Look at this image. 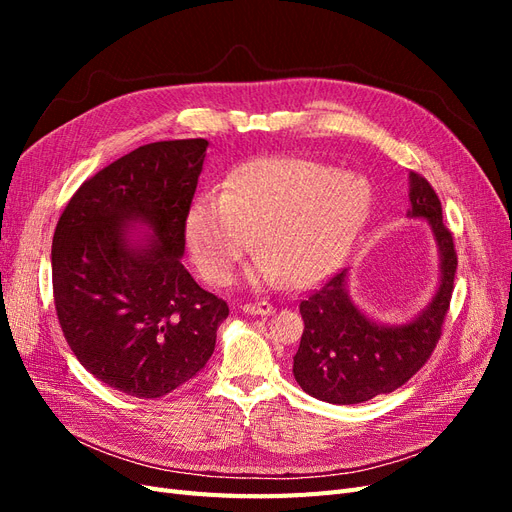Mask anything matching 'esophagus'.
Returning a JSON list of instances; mask_svg holds the SVG:
<instances>
[{"instance_id": "esophagus-1", "label": "esophagus", "mask_w": 512, "mask_h": 512, "mask_svg": "<svg viewBox=\"0 0 512 512\" xmlns=\"http://www.w3.org/2000/svg\"><path fill=\"white\" fill-rule=\"evenodd\" d=\"M241 309H243L245 314H250V316H271L275 312V307L271 303H267V301L245 303V305H241Z\"/></svg>"}]
</instances>
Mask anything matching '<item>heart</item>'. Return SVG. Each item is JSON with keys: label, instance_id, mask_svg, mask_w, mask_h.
<instances>
[{"label": "heart", "instance_id": "1", "mask_svg": "<svg viewBox=\"0 0 512 512\" xmlns=\"http://www.w3.org/2000/svg\"><path fill=\"white\" fill-rule=\"evenodd\" d=\"M371 213L363 177L301 158H262L239 166L222 194L194 198L185 241L209 282L224 284L237 262L260 252L247 271L252 286L286 280L309 288L342 265Z\"/></svg>", "mask_w": 512, "mask_h": 512}]
</instances>
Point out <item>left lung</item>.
<instances>
[{
  "label": "left lung",
  "instance_id": "1",
  "mask_svg": "<svg viewBox=\"0 0 512 512\" xmlns=\"http://www.w3.org/2000/svg\"><path fill=\"white\" fill-rule=\"evenodd\" d=\"M410 220H425L438 250V286L412 318L382 322L350 297V269L337 273L301 301L305 329L292 374L301 389L327 404H363L406 384L425 365L440 339L451 303L457 256L442 224V205L427 179L410 173Z\"/></svg>",
  "mask_w": 512,
  "mask_h": 512
}]
</instances>
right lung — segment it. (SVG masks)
I'll return each mask as SVG.
<instances>
[{"instance_id":"1","label":"right lung","mask_w":512,"mask_h":512,"mask_svg":"<svg viewBox=\"0 0 512 512\" xmlns=\"http://www.w3.org/2000/svg\"><path fill=\"white\" fill-rule=\"evenodd\" d=\"M209 141L138 147L85 181L53 237L61 331L98 380L162 397L205 367L228 305L183 267L185 218Z\"/></svg>"}]
</instances>
